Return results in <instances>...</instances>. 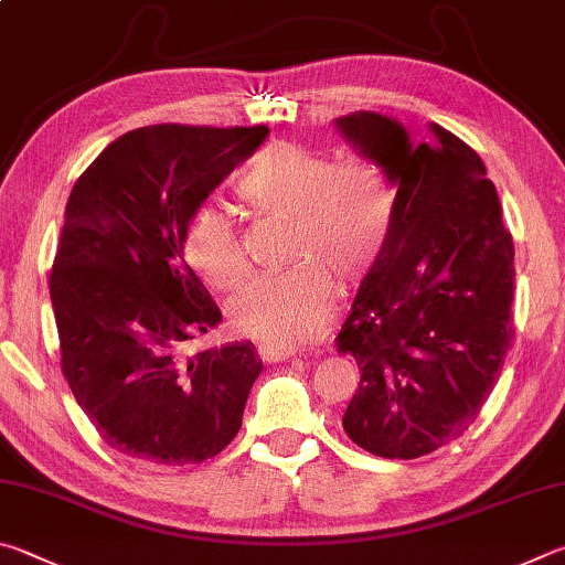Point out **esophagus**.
I'll list each match as a JSON object with an SVG mask.
<instances>
[{"label": "esophagus", "instance_id": "esophagus-1", "mask_svg": "<svg viewBox=\"0 0 565 565\" xmlns=\"http://www.w3.org/2000/svg\"><path fill=\"white\" fill-rule=\"evenodd\" d=\"M257 354H260L263 362H285L295 358V350L280 348V344H260V348H257Z\"/></svg>", "mask_w": 565, "mask_h": 565}]
</instances>
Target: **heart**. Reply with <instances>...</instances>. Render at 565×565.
<instances>
[{
  "label": "heart",
  "instance_id": "b5f03b06",
  "mask_svg": "<svg viewBox=\"0 0 565 565\" xmlns=\"http://www.w3.org/2000/svg\"><path fill=\"white\" fill-rule=\"evenodd\" d=\"M237 195L257 213L290 217L288 270L260 275L227 305L243 334L273 344H308L332 315L334 282L352 290L377 267L390 235L387 173L362 156L334 161L295 141L267 143L237 181ZM185 260L205 282L237 288L247 273L235 227L215 207L193 215Z\"/></svg>",
  "mask_w": 565,
  "mask_h": 565
}]
</instances>
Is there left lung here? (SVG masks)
Instances as JSON below:
<instances>
[{
  "label": "left lung",
  "mask_w": 565,
  "mask_h": 565,
  "mask_svg": "<svg viewBox=\"0 0 565 565\" xmlns=\"http://www.w3.org/2000/svg\"><path fill=\"white\" fill-rule=\"evenodd\" d=\"M397 191L390 235L354 295L338 350L362 372L342 427L364 451L417 459L459 439L513 340V241L479 153L447 128L412 138L397 118L334 121Z\"/></svg>",
  "instance_id": "8db88e82"
}]
</instances>
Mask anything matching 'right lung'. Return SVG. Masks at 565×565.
Masks as SVG:
<instances>
[{"mask_svg":"<svg viewBox=\"0 0 565 565\" xmlns=\"http://www.w3.org/2000/svg\"><path fill=\"white\" fill-rule=\"evenodd\" d=\"M267 126L158 124L116 138L68 195L49 292L62 370L108 447L183 467L221 454L263 360L253 342L188 354L223 315L185 263L198 207Z\"/></svg>","mask_w":565,"mask_h":565,"instance_id":"1","label":"right lung"}]
</instances>
